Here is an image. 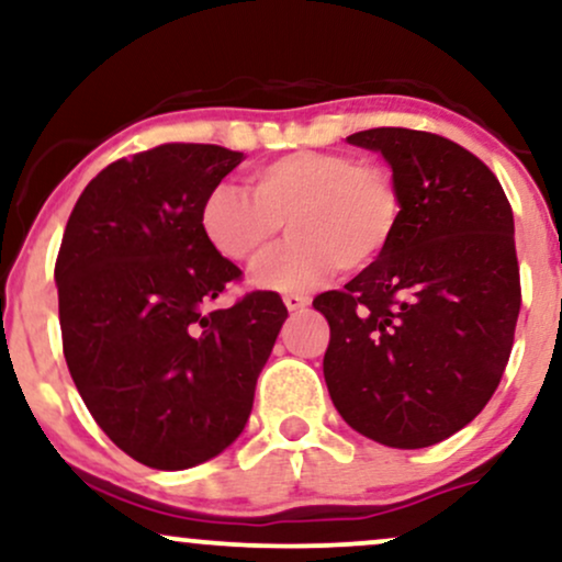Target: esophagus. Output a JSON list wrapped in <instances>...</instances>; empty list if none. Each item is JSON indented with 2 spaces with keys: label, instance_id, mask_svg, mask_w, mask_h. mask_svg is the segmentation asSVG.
<instances>
[{
  "label": "esophagus",
  "instance_id": "esophagus-1",
  "mask_svg": "<svg viewBox=\"0 0 562 562\" xmlns=\"http://www.w3.org/2000/svg\"><path fill=\"white\" fill-rule=\"evenodd\" d=\"M308 303H312V301H308L306 295H285V306H288V312H290V314L306 312Z\"/></svg>",
  "mask_w": 562,
  "mask_h": 562
}]
</instances>
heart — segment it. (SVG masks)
<instances>
[{"instance_id": "b5f03b06", "label": "heart", "mask_w": 562, "mask_h": 562, "mask_svg": "<svg viewBox=\"0 0 562 562\" xmlns=\"http://www.w3.org/2000/svg\"><path fill=\"white\" fill-rule=\"evenodd\" d=\"M402 205V187L385 166L299 150L250 171V192L227 182L211 187L200 203V232L218 256L250 263L288 224L293 237L250 280L263 290L301 293L335 269L375 267L396 240Z\"/></svg>"}]
</instances>
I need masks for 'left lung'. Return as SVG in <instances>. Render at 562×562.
<instances>
[{"mask_svg": "<svg viewBox=\"0 0 562 562\" xmlns=\"http://www.w3.org/2000/svg\"><path fill=\"white\" fill-rule=\"evenodd\" d=\"M402 187V224L375 267L314 299L330 322L325 383L357 434L434 447L486 406L520 312L515 222L488 166L415 128H367Z\"/></svg>", "mask_w": 562, "mask_h": 562, "instance_id": "1", "label": "left lung"}]
</instances>
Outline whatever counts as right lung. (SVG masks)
<instances>
[{"instance_id": "add662e5", "label": "right lung", "mask_w": 562, "mask_h": 562, "mask_svg": "<svg viewBox=\"0 0 562 562\" xmlns=\"http://www.w3.org/2000/svg\"><path fill=\"white\" fill-rule=\"evenodd\" d=\"M243 160L171 142L83 187L55 263L63 353L108 438L156 470L195 468L243 434L288 317L254 290L205 312L240 269L200 232V203Z\"/></svg>"}]
</instances>
